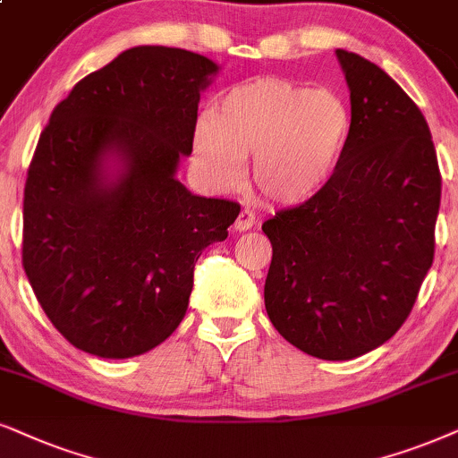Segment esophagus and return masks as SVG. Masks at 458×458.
<instances>
[{"mask_svg": "<svg viewBox=\"0 0 458 458\" xmlns=\"http://www.w3.org/2000/svg\"><path fill=\"white\" fill-rule=\"evenodd\" d=\"M253 225H256V216H253V211L242 209L234 222V230L236 233H247V230H251Z\"/></svg>", "mask_w": 458, "mask_h": 458, "instance_id": "obj_1", "label": "esophagus"}]
</instances>
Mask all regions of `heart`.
Returning <instances> with one entry per match:
<instances>
[{"label": "heart", "mask_w": 458, "mask_h": 458, "mask_svg": "<svg viewBox=\"0 0 458 458\" xmlns=\"http://www.w3.org/2000/svg\"><path fill=\"white\" fill-rule=\"evenodd\" d=\"M351 135V112L327 89L281 78L236 84L194 129L196 162L213 186L234 188L242 160L264 199L302 205L334 177Z\"/></svg>", "instance_id": "heart-1"}]
</instances>
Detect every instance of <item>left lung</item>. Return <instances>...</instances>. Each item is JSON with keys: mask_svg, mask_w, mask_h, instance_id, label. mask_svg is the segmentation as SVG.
<instances>
[{"mask_svg": "<svg viewBox=\"0 0 458 458\" xmlns=\"http://www.w3.org/2000/svg\"><path fill=\"white\" fill-rule=\"evenodd\" d=\"M335 59L351 92L349 141L315 199L264 222V304L289 344L346 361L408 319L433 264L442 177L425 115L402 86L355 52Z\"/></svg>", "mask_w": 458, "mask_h": 458, "instance_id": "1", "label": "left lung"}]
</instances>
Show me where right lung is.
I'll list each match as a JSON object with an SVG mask.
<instances>
[{
	"mask_svg": "<svg viewBox=\"0 0 458 458\" xmlns=\"http://www.w3.org/2000/svg\"><path fill=\"white\" fill-rule=\"evenodd\" d=\"M219 65L135 46L86 75L39 135L22 202V266L46 317L106 359L152 351L186 317L194 264L241 207L177 179Z\"/></svg>",
	"mask_w": 458,
	"mask_h": 458,
	"instance_id": "add662e5",
	"label": "right lung"
}]
</instances>
